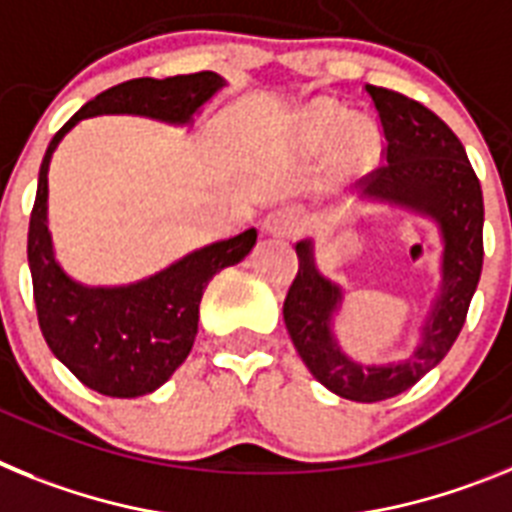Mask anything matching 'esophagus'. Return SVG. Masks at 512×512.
<instances>
[{"instance_id":"obj_1","label":"esophagus","mask_w":512,"mask_h":512,"mask_svg":"<svg viewBox=\"0 0 512 512\" xmlns=\"http://www.w3.org/2000/svg\"><path fill=\"white\" fill-rule=\"evenodd\" d=\"M262 229L273 234V237H296L301 229H304V216L301 211L291 206H283V208H275L265 216L262 221Z\"/></svg>"}]
</instances>
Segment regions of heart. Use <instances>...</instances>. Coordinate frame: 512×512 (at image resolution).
I'll use <instances>...</instances> for the list:
<instances>
[{
    "label": "heart",
    "mask_w": 512,
    "mask_h": 512,
    "mask_svg": "<svg viewBox=\"0 0 512 512\" xmlns=\"http://www.w3.org/2000/svg\"><path fill=\"white\" fill-rule=\"evenodd\" d=\"M306 133L317 146H332L337 141V164L350 172L366 170L379 157L381 136L376 126L368 121H350L348 110L330 100L309 110Z\"/></svg>",
    "instance_id": "heart-1"
}]
</instances>
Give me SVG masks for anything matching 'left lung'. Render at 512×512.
<instances>
[{
	"instance_id": "8db88e82",
	"label": "left lung",
	"mask_w": 512,
	"mask_h": 512,
	"mask_svg": "<svg viewBox=\"0 0 512 512\" xmlns=\"http://www.w3.org/2000/svg\"><path fill=\"white\" fill-rule=\"evenodd\" d=\"M386 136V167L376 170L361 201L402 208L433 221L441 237V281L407 358L389 363L353 361L340 348L335 317L345 291L319 270L314 242L296 244L299 273L288 288L283 319L311 376L350 402L397 397L446 358L464 327L482 273L484 203L456 133L425 105L394 90L366 84Z\"/></svg>"
}]
</instances>
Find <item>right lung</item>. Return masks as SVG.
I'll list each match as a JSON object with an SVG mask.
<instances>
[{
    "label": "right lung",
    "mask_w": 512,
    "mask_h": 512,
    "mask_svg": "<svg viewBox=\"0 0 512 512\" xmlns=\"http://www.w3.org/2000/svg\"><path fill=\"white\" fill-rule=\"evenodd\" d=\"M224 87L226 79L216 71L167 79L141 77L110 87L71 115L41 162L28 231L38 324L51 353L84 386L105 397H144L182 366L198 335V306L208 281L250 255L257 231L247 229L237 237L198 247L141 281L123 286L79 283L56 260L48 229L53 151L79 121L95 115H141L167 126H193L195 115Z\"/></svg>",
    "instance_id": "1"
}]
</instances>
